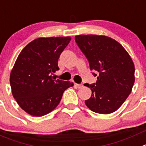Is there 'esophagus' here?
<instances>
[{"mask_svg": "<svg viewBox=\"0 0 146 146\" xmlns=\"http://www.w3.org/2000/svg\"><path fill=\"white\" fill-rule=\"evenodd\" d=\"M74 86H75L76 88H82L83 87V85L82 84H77L75 83L74 84Z\"/></svg>", "mask_w": 146, "mask_h": 146, "instance_id": "esophagus-1", "label": "esophagus"}]
</instances>
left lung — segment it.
<instances>
[{
    "instance_id": "obj_1",
    "label": "left lung",
    "mask_w": 146,
    "mask_h": 146,
    "mask_svg": "<svg viewBox=\"0 0 146 146\" xmlns=\"http://www.w3.org/2000/svg\"><path fill=\"white\" fill-rule=\"evenodd\" d=\"M74 39L90 70L97 72L93 73L98 76L96 83L84 85L92 90L85 104L96 113H113L127 98L134 85L135 66L130 56L121 44L107 36L82 35Z\"/></svg>"
}]
</instances>
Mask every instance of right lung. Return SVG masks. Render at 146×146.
<instances>
[{"instance_id": "obj_1", "label": "right lung", "mask_w": 146, "mask_h": 146, "mask_svg": "<svg viewBox=\"0 0 146 146\" xmlns=\"http://www.w3.org/2000/svg\"><path fill=\"white\" fill-rule=\"evenodd\" d=\"M70 40V37H40L19 55L10 74L12 95L21 109L33 117L51 112L64 92L74 85L52 77L59 69L58 60Z\"/></svg>"}]
</instances>
